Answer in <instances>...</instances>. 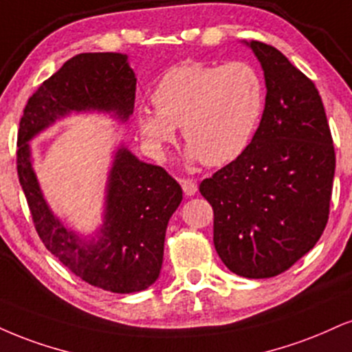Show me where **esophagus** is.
<instances>
[{
	"instance_id": "34e87169",
	"label": "esophagus",
	"mask_w": 352,
	"mask_h": 352,
	"mask_svg": "<svg viewBox=\"0 0 352 352\" xmlns=\"http://www.w3.org/2000/svg\"><path fill=\"white\" fill-rule=\"evenodd\" d=\"M180 185H182V188H184V193L187 195V197H192V195L197 193V190H198L197 182L190 180V179H180Z\"/></svg>"
}]
</instances>
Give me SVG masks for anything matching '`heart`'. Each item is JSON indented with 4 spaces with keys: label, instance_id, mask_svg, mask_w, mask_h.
I'll list each match as a JSON object with an SVG mask.
<instances>
[{
    "label": "heart",
    "instance_id": "b5f03b06",
    "mask_svg": "<svg viewBox=\"0 0 352 352\" xmlns=\"http://www.w3.org/2000/svg\"><path fill=\"white\" fill-rule=\"evenodd\" d=\"M155 113L141 111L138 126L155 155L182 128L188 155L224 165L245 151L261 122L264 82L252 65H179L167 70L151 95Z\"/></svg>",
    "mask_w": 352,
    "mask_h": 352
}]
</instances>
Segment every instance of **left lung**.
<instances>
[{
  "mask_svg": "<svg viewBox=\"0 0 352 352\" xmlns=\"http://www.w3.org/2000/svg\"><path fill=\"white\" fill-rule=\"evenodd\" d=\"M264 70L265 108L251 144L200 184L213 206V243L231 272H285L323 234L336 155L315 83L272 45L245 42Z\"/></svg>",
  "mask_w": 352,
  "mask_h": 352,
  "instance_id": "obj_1",
  "label": "left lung"
}]
</instances>
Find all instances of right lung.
Listing matches in <instances>:
<instances>
[{
	"label": "right lung",
	"instance_id": "obj_1",
	"mask_svg": "<svg viewBox=\"0 0 352 352\" xmlns=\"http://www.w3.org/2000/svg\"><path fill=\"white\" fill-rule=\"evenodd\" d=\"M135 77L128 55L78 54L29 98L19 121L18 177L37 234L70 272L113 294L146 290L157 280L165 230L182 201V187L159 165L120 147L108 175L104 221L96 238L82 239L54 217L32 168L29 141L72 111L133 114Z\"/></svg>",
	"mask_w": 352,
	"mask_h": 352
}]
</instances>
